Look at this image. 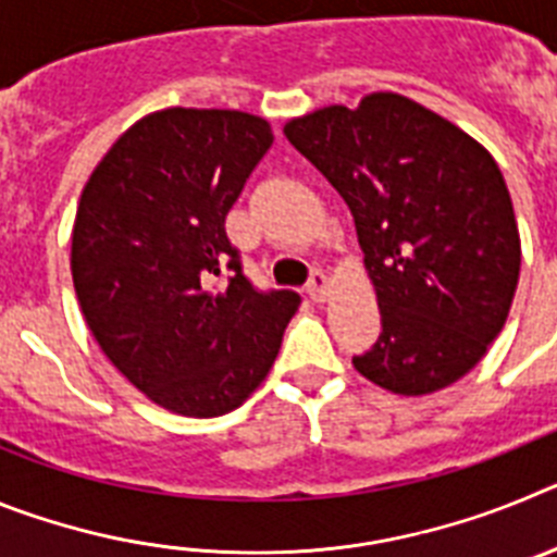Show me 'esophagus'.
I'll return each mask as SVG.
<instances>
[{
	"label": "esophagus",
	"mask_w": 557,
	"mask_h": 557,
	"mask_svg": "<svg viewBox=\"0 0 557 557\" xmlns=\"http://www.w3.org/2000/svg\"><path fill=\"white\" fill-rule=\"evenodd\" d=\"M329 293V275L323 273V270H314L312 275H309V284H307V295L312 298V301H323Z\"/></svg>",
	"instance_id": "34e87169"
}]
</instances>
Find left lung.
Masks as SVG:
<instances>
[{"label": "left lung", "instance_id": "left-lung-1", "mask_svg": "<svg viewBox=\"0 0 557 557\" xmlns=\"http://www.w3.org/2000/svg\"><path fill=\"white\" fill-rule=\"evenodd\" d=\"M284 136L346 200L382 334L354 368L398 396L451 385L508 321L521 245L491 152L401 95L287 122Z\"/></svg>", "mask_w": 557, "mask_h": 557}]
</instances>
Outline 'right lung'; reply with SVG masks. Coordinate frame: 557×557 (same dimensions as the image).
I'll return each mask as SVG.
<instances>
[{
  "label": "right lung",
  "mask_w": 557,
  "mask_h": 557,
  "mask_svg": "<svg viewBox=\"0 0 557 557\" xmlns=\"http://www.w3.org/2000/svg\"><path fill=\"white\" fill-rule=\"evenodd\" d=\"M270 145V125L250 113L166 108L122 133L81 195L83 318L116 371L181 416L243 405L301 304L293 289H256L225 234Z\"/></svg>",
  "instance_id": "obj_1"
}]
</instances>
